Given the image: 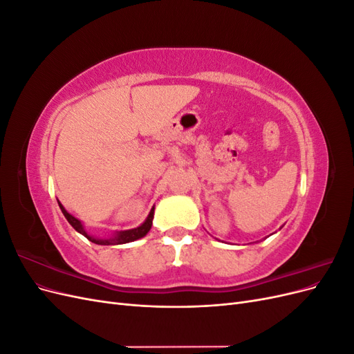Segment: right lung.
<instances>
[{
  "mask_svg": "<svg viewBox=\"0 0 354 354\" xmlns=\"http://www.w3.org/2000/svg\"><path fill=\"white\" fill-rule=\"evenodd\" d=\"M59 207H60V209H62V212H63V216L66 217V220L69 221V224L71 226L77 230V232H80L81 234H84L85 238H87L88 241H91V242H94V243H97V245H112V243H127V242H133V241H136V239H140V238H143L145 234L151 230V227H152V220H153V209L155 208H152V211H151V214H149L147 216V218H146V221L142 224L140 227H137V229H131V230H124V232H120L116 234L115 238H112V239H95V238H93V236H90V234H87L85 233V230H84V227H82V224H81V221L80 220H77L75 217H72L71 214L63 208L60 203H59Z\"/></svg>",
  "mask_w": 354,
  "mask_h": 354,
  "instance_id": "right-lung-1",
  "label": "right lung"
}]
</instances>
